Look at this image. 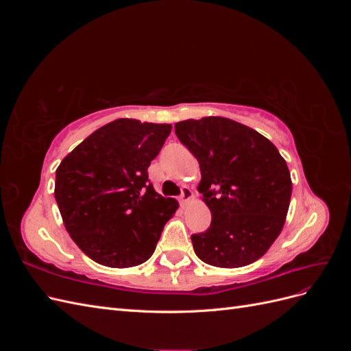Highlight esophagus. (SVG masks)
Returning <instances> with one entry per match:
<instances>
[{
	"mask_svg": "<svg viewBox=\"0 0 351 351\" xmlns=\"http://www.w3.org/2000/svg\"><path fill=\"white\" fill-rule=\"evenodd\" d=\"M192 197H193L192 190H190L187 186H183L182 187V193H180V196H178L180 204H186V202H189Z\"/></svg>",
	"mask_w": 351,
	"mask_h": 351,
	"instance_id": "esophagus-1",
	"label": "esophagus"
}]
</instances>
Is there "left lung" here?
<instances>
[{
	"instance_id": "1",
	"label": "left lung",
	"mask_w": 351,
	"mask_h": 351,
	"mask_svg": "<svg viewBox=\"0 0 351 351\" xmlns=\"http://www.w3.org/2000/svg\"><path fill=\"white\" fill-rule=\"evenodd\" d=\"M176 134L197 158V190L212 215L209 228L190 237L197 258L219 268L258 261L280 236L290 205V171L278 149L222 117L180 121Z\"/></svg>"
}]
</instances>
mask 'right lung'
<instances>
[{
  "instance_id": "1",
  "label": "right lung",
  "mask_w": 351,
  "mask_h": 351,
  "mask_svg": "<svg viewBox=\"0 0 351 351\" xmlns=\"http://www.w3.org/2000/svg\"><path fill=\"white\" fill-rule=\"evenodd\" d=\"M171 124L120 119L86 137L61 161L56 200L80 250L104 267L129 268L152 256L177 200L155 192L147 167Z\"/></svg>"
}]
</instances>
